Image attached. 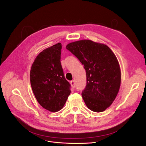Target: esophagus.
Listing matches in <instances>:
<instances>
[{
  "instance_id": "34e87169",
  "label": "esophagus",
  "mask_w": 146,
  "mask_h": 146,
  "mask_svg": "<svg viewBox=\"0 0 146 146\" xmlns=\"http://www.w3.org/2000/svg\"><path fill=\"white\" fill-rule=\"evenodd\" d=\"M70 84H71V85H72V88H74V87H75V85H76L75 81H74V80H72V81L70 82Z\"/></svg>"
}]
</instances>
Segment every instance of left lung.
I'll return each mask as SVG.
<instances>
[{"instance_id":"left-lung-1","label":"left lung","mask_w":146,"mask_h":146,"mask_svg":"<svg viewBox=\"0 0 146 146\" xmlns=\"http://www.w3.org/2000/svg\"><path fill=\"white\" fill-rule=\"evenodd\" d=\"M66 48L84 65L86 86L82 96L88 108L96 112L104 111L115 99L121 85L118 60L108 46L83 40L71 42Z\"/></svg>"}]
</instances>
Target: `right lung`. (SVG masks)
<instances>
[{
  "mask_svg": "<svg viewBox=\"0 0 146 146\" xmlns=\"http://www.w3.org/2000/svg\"><path fill=\"white\" fill-rule=\"evenodd\" d=\"M61 47L59 42L41 52L30 72L31 85L38 102L51 112L62 109L71 92L60 62Z\"/></svg>",
  "mask_w": 146,
  "mask_h": 146,
  "instance_id": "obj_1",
  "label": "right lung"
}]
</instances>
